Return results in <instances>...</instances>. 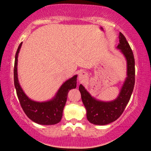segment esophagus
I'll return each mask as SVG.
<instances>
[{
    "label": "esophagus",
    "mask_w": 151,
    "mask_h": 151,
    "mask_svg": "<svg viewBox=\"0 0 151 151\" xmlns=\"http://www.w3.org/2000/svg\"><path fill=\"white\" fill-rule=\"evenodd\" d=\"M87 76H88V74H87V73H86V72H85V71H81L79 73V78H79V80H80V81H81V80H85V78H86V77H87Z\"/></svg>",
    "instance_id": "obj_1"
}]
</instances>
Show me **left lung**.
Wrapping results in <instances>:
<instances>
[{
    "label": "left lung",
    "instance_id": "obj_1",
    "mask_svg": "<svg viewBox=\"0 0 151 151\" xmlns=\"http://www.w3.org/2000/svg\"><path fill=\"white\" fill-rule=\"evenodd\" d=\"M119 40L117 48L121 49L127 60L128 77L116 100L109 102L98 101L92 98L82 84L79 86L82 102L86 109V117L93 124L106 125L118 119L124 111L133 93L135 81L133 53L125 36L121 32L119 34Z\"/></svg>",
    "mask_w": 151,
    "mask_h": 151
}]
</instances>
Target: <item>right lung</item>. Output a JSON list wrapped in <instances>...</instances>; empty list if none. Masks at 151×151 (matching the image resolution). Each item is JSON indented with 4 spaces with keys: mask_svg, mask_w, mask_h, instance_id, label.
Instances as JSON below:
<instances>
[{
    "mask_svg": "<svg viewBox=\"0 0 151 151\" xmlns=\"http://www.w3.org/2000/svg\"><path fill=\"white\" fill-rule=\"evenodd\" d=\"M19 45L15 55L14 69V80L16 93L22 110L29 118L39 124L53 125L60 122L63 117L64 107L67 102L68 93L72 88L76 87L77 76L66 81L58 91L56 96L52 100L45 102H37L30 100L24 94L20 87L17 76L18 54L21 47Z\"/></svg>",
    "mask_w": 151,
    "mask_h": 151,
    "instance_id": "right-lung-1",
    "label": "right lung"
}]
</instances>
